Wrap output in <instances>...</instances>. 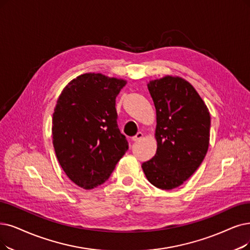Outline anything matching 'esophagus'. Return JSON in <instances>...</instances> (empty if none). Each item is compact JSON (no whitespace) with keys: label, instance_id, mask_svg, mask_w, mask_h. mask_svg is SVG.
<instances>
[{"label":"esophagus","instance_id":"esophagus-1","mask_svg":"<svg viewBox=\"0 0 250 250\" xmlns=\"http://www.w3.org/2000/svg\"><path fill=\"white\" fill-rule=\"evenodd\" d=\"M143 136H144V134H143L142 132H137V134L132 137V141H133V142H138L139 139L143 138Z\"/></svg>","mask_w":250,"mask_h":250}]
</instances>
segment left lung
Here are the masks:
<instances>
[{"mask_svg":"<svg viewBox=\"0 0 250 250\" xmlns=\"http://www.w3.org/2000/svg\"><path fill=\"white\" fill-rule=\"evenodd\" d=\"M147 89L156 107L157 152L142 167L153 186H182L204 160L209 146L210 114L191 83L177 76L152 80Z\"/></svg>","mask_w":250,"mask_h":250,"instance_id":"obj_1","label":"left lung"}]
</instances>
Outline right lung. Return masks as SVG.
I'll return each mask as SVG.
<instances>
[{"label":"right lung","instance_id":"add662e5","mask_svg":"<svg viewBox=\"0 0 250 250\" xmlns=\"http://www.w3.org/2000/svg\"><path fill=\"white\" fill-rule=\"evenodd\" d=\"M124 79L87 73L59 95L52 118L53 146L63 171L80 188L104 184L128 149L117 124L116 97Z\"/></svg>","mask_w":250,"mask_h":250}]
</instances>
